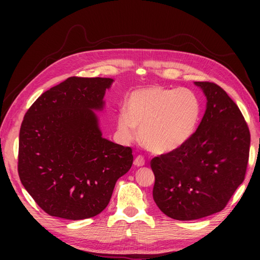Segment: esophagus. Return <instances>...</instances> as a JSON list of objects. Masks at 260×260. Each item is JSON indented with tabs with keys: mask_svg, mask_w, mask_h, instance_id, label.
Returning a JSON list of instances; mask_svg holds the SVG:
<instances>
[{
	"mask_svg": "<svg viewBox=\"0 0 260 260\" xmlns=\"http://www.w3.org/2000/svg\"><path fill=\"white\" fill-rule=\"evenodd\" d=\"M134 165H135V167H137V168L144 167V165H145V159H144V157L141 156V155L135 157V159H134Z\"/></svg>",
	"mask_w": 260,
	"mask_h": 260,
	"instance_id": "esophagus-1",
	"label": "esophagus"
}]
</instances>
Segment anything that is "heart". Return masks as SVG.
<instances>
[{
  "label": "heart",
  "instance_id": "obj_1",
  "mask_svg": "<svg viewBox=\"0 0 260 260\" xmlns=\"http://www.w3.org/2000/svg\"><path fill=\"white\" fill-rule=\"evenodd\" d=\"M200 115V99L192 90L152 86L129 93L116 124L123 142L134 141L141 128V140L148 151L167 154L191 139Z\"/></svg>",
  "mask_w": 260,
  "mask_h": 260
}]
</instances>
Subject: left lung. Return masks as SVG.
Returning <instances> with one entry per match:
<instances>
[{
  "label": "left lung",
  "mask_w": 260,
  "mask_h": 260,
  "mask_svg": "<svg viewBox=\"0 0 260 260\" xmlns=\"http://www.w3.org/2000/svg\"><path fill=\"white\" fill-rule=\"evenodd\" d=\"M207 98L196 133L179 150L154 157L153 199L168 217L187 221L217 213L245 179L250 134L221 87L194 81Z\"/></svg>",
  "instance_id": "left-lung-1"
}]
</instances>
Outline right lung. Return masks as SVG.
<instances>
[{
	"label": "right lung",
	"instance_id": "1",
	"mask_svg": "<svg viewBox=\"0 0 260 260\" xmlns=\"http://www.w3.org/2000/svg\"><path fill=\"white\" fill-rule=\"evenodd\" d=\"M112 78L71 77L27 110L19 139L21 183L52 217L81 220L108 206L133 164L131 147L103 137L95 112L105 108Z\"/></svg>",
	"mask_w": 260,
	"mask_h": 260
}]
</instances>
